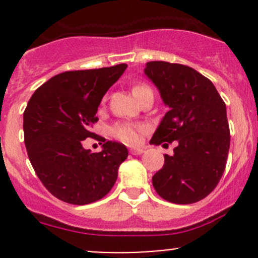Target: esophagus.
Here are the masks:
<instances>
[{
	"instance_id": "1",
	"label": "esophagus",
	"mask_w": 258,
	"mask_h": 258,
	"mask_svg": "<svg viewBox=\"0 0 258 258\" xmlns=\"http://www.w3.org/2000/svg\"><path fill=\"white\" fill-rule=\"evenodd\" d=\"M130 152H131L132 155H142V153L145 152V148H142V147H132L131 150H130Z\"/></svg>"
}]
</instances>
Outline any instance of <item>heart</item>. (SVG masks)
Wrapping results in <instances>:
<instances>
[{
	"label": "heart",
	"mask_w": 258,
	"mask_h": 258,
	"mask_svg": "<svg viewBox=\"0 0 258 258\" xmlns=\"http://www.w3.org/2000/svg\"><path fill=\"white\" fill-rule=\"evenodd\" d=\"M150 87L145 85H139L134 87V95L136 98L139 97L140 93L148 90ZM142 131V127L135 123H121L114 127V135L122 140L126 144H137L140 141V132Z\"/></svg>",
	"instance_id": "heart-1"
}]
</instances>
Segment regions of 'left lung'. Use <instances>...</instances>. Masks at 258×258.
Listing matches in <instances>:
<instances>
[{"label": "left lung", "instance_id": "8db88e82", "mask_svg": "<svg viewBox=\"0 0 258 258\" xmlns=\"http://www.w3.org/2000/svg\"><path fill=\"white\" fill-rule=\"evenodd\" d=\"M145 75L168 107L151 145L177 141L173 155L152 177L156 192L166 201L195 204L217 186L230 150L226 105L209 79L179 63L151 61Z\"/></svg>", "mask_w": 258, "mask_h": 258}]
</instances>
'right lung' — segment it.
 I'll return each mask as SVG.
<instances>
[{"mask_svg": "<svg viewBox=\"0 0 258 258\" xmlns=\"http://www.w3.org/2000/svg\"><path fill=\"white\" fill-rule=\"evenodd\" d=\"M126 63L56 75L35 91L23 113L28 158L43 186L61 201L87 205L105 197L128 156L126 146L107 141L97 153L83 148L93 137L98 106Z\"/></svg>", "mask_w": 258, "mask_h": 258, "instance_id": "obj_1", "label": "right lung"}]
</instances>
